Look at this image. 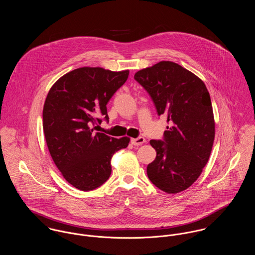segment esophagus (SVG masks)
Returning <instances> with one entry per match:
<instances>
[{
	"label": "esophagus",
	"instance_id": "obj_1",
	"mask_svg": "<svg viewBox=\"0 0 255 255\" xmlns=\"http://www.w3.org/2000/svg\"><path fill=\"white\" fill-rule=\"evenodd\" d=\"M146 140L144 137H137V138H132L131 139V144H133V145L139 146L141 145V144H143V143H145Z\"/></svg>",
	"mask_w": 255,
	"mask_h": 255
}]
</instances>
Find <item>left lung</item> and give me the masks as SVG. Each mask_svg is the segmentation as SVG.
I'll list each match as a JSON object with an SVG mask.
<instances>
[{"instance_id":"8db88e82","label":"left lung","mask_w":255,"mask_h":255,"mask_svg":"<svg viewBox=\"0 0 255 255\" xmlns=\"http://www.w3.org/2000/svg\"><path fill=\"white\" fill-rule=\"evenodd\" d=\"M151 96L158 115L165 116L164 141L150 140L155 160L147 176L158 188L178 193L188 188L206 166L215 138L210 94L204 82L182 66L161 61L134 74Z\"/></svg>"}]
</instances>
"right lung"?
<instances>
[{
	"instance_id": "1",
	"label": "right lung",
	"mask_w": 255,
	"mask_h": 255,
	"mask_svg": "<svg viewBox=\"0 0 255 255\" xmlns=\"http://www.w3.org/2000/svg\"><path fill=\"white\" fill-rule=\"evenodd\" d=\"M129 71L83 67L60 77L43 108V130L50 155L65 180L88 191L109 179L113 155L130 138L95 132L92 125L109 120L107 103L127 81Z\"/></svg>"
}]
</instances>
